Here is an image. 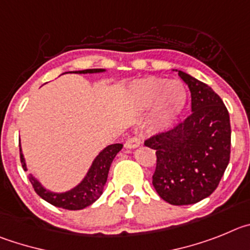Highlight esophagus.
Listing matches in <instances>:
<instances>
[{"mask_svg":"<svg viewBox=\"0 0 250 250\" xmlns=\"http://www.w3.org/2000/svg\"><path fill=\"white\" fill-rule=\"evenodd\" d=\"M125 148H129V149H133V148H137L141 146V139L138 137H130L125 141Z\"/></svg>","mask_w":250,"mask_h":250,"instance_id":"34e87169","label":"esophagus"}]
</instances>
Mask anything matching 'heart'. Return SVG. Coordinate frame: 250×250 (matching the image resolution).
Returning <instances> with one entry per match:
<instances>
[{
	"instance_id": "b5f03b06",
	"label": "heart",
	"mask_w": 250,
	"mask_h": 250,
	"mask_svg": "<svg viewBox=\"0 0 250 250\" xmlns=\"http://www.w3.org/2000/svg\"><path fill=\"white\" fill-rule=\"evenodd\" d=\"M129 103L138 109H148L156 104L161 121L178 116L187 102V89L179 81L146 78L130 84L127 91Z\"/></svg>"
}]
</instances>
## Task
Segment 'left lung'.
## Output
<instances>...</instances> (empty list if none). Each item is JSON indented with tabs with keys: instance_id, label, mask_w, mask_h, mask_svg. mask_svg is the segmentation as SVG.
I'll list each match as a JSON object with an SVG mask.
<instances>
[{
	"instance_id": "left-lung-1",
	"label": "left lung",
	"mask_w": 250,
	"mask_h": 250,
	"mask_svg": "<svg viewBox=\"0 0 250 250\" xmlns=\"http://www.w3.org/2000/svg\"><path fill=\"white\" fill-rule=\"evenodd\" d=\"M192 113L177 127L145 142L157 154L153 187L173 206L201 202L215 190L230 158V121L222 98L186 72Z\"/></svg>"
}]
</instances>
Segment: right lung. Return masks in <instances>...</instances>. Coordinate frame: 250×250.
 <instances>
[{"instance_id": "obj_1", "label": "right lung", "mask_w": 250, "mask_h": 250, "mask_svg": "<svg viewBox=\"0 0 250 250\" xmlns=\"http://www.w3.org/2000/svg\"><path fill=\"white\" fill-rule=\"evenodd\" d=\"M102 72H105V69H83V71H73V73L86 75V73H102ZM122 147L123 145H121V143H114V145L107 146L104 149L101 150L98 156L92 162L88 172L84 175V178L81 181V183H78L77 186L67 190V192H51L49 189L44 188L41 182L32 174L28 175V179L35 188L36 193L52 206L68 209V210H80V209L93 204L102 195L112 162H113L114 157L117 156V153L122 149ZM20 156H21L22 167L24 170H27V164L24 161L21 146H20Z\"/></svg>"}]
</instances>
